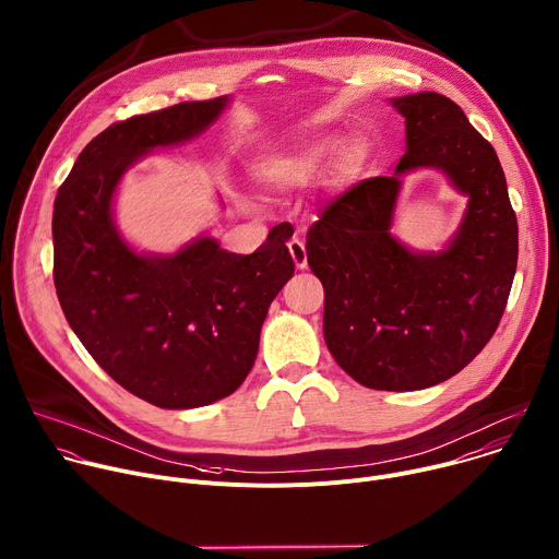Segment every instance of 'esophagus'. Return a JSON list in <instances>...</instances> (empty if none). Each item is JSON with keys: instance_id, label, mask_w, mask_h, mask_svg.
I'll return each mask as SVG.
<instances>
[{"instance_id": "1", "label": "esophagus", "mask_w": 559, "mask_h": 559, "mask_svg": "<svg viewBox=\"0 0 559 559\" xmlns=\"http://www.w3.org/2000/svg\"><path fill=\"white\" fill-rule=\"evenodd\" d=\"M288 251H290V258H293L295 266H297L299 271H304V269L308 266V258H306V245H304V240L293 238V240L288 242Z\"/></svg>"}]
</instances>
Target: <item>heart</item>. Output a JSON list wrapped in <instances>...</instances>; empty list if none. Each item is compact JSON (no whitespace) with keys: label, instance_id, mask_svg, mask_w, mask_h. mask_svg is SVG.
<instances>
[{"label":"heart","instance_id":"b5f03b06","mask_svg":"<svg viewBox=\"0 0 559 559\" xmlns=\"http://www.w3.org/2000/svg\"><path fill=\"white\" fill-rule=\"evenodd\" d=\"M344 156L346 167H357L364 158L361 150L342 136H323L314 143H308L295 152L275 154L255 165V178L271 187H293L312 180L323 174Z\"/></svg>","mask_w":559,"mask_h":559}]
</instances>
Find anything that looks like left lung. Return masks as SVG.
I'll return each mask as SVG.
<instances>
[{"instance_id":"8db88e82","label":"left lung","mask_w":559,"mask_h":559,"mask_svg":"<svg viewBox=\"0 0 559 559\" xmlns=\"http://www.w3.org/2000/svg\"><path fill=\"white\" fill-rule=\"evenodd\" d=\"M405 147L392 176L361 180L308 229L306 258L323 284V340L357 383L409 392L459 374L493 337L518 264V219L496 150L448 96L392 98ZM420 166L469 198L438 254L390 234L400 176Z\"/></svg>"}]
</instances>
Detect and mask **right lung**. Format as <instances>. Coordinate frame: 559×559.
I'll list each match as a JSON object with an SVG mask.
<instances>
[{
    "mask_svg": "<svg viewBox=\"0 0 559 559\" xmlns=\"http://www.w3.org/2000/svg\"><path fill=\"white\" fill-rule=\"evenodd\" d=\"M227 105L229 96L185 100L109 126L55 198L52 275L70 328L111 379L165 409L202 407L242 385L269 306L295 273L282 225L251 255L206 236L145 255L115 225L123 174L152 150L202 134Z\"/></svg>",
    "mask_w": 559,
    "mask_h": 559,
    "instance_id": "1",
    "label": "right lung"
}]
</instances>
